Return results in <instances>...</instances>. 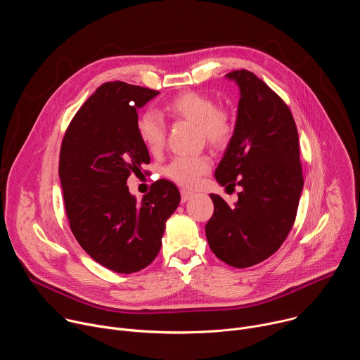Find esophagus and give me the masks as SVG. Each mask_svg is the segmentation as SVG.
Returning <instances> with one entry per match:
<instances>
[{
  "mask_svg": "<svg viewBox=\"0 0 360 360\" xmlns=\"http://www.w3.org/2000/svg\"><path fill=\"white\" fill-rule=\"evenodd\" d=\"M192 196H193V193H192V192L185 191V189H182V191H181V200H182L184 203H185V202H188Z\"/></svg>",
  "mask_w": 360,
  "mask_h": 360,
  "instance_id": "34e87169",
  "label": "esophagus"
}]
</instances>
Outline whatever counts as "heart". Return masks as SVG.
I'll use <instances>...</instances> for the list:
<instances>
[{
	"mask_svg": "<svg viewBox=\"0 0 360 360\" xmlns=\"http://www.w3.org/2000/svg\"><path fill=\"white\" fill-rule=\"evenodd\" d=\"M164 115L172 120H184L196 124L202 135L212 146L224 148L233 135L231 114L215 107L211 96L185 91L171 98L162 108ZM136 132L149 152H158L165 143L164 122L153 112H143L136 120ZM211 168V158L207 155L178 157L167 168L165 175L181 186H193L199 176Z\"/></svg>",
	"mask_w": 360,
	"mask_h": 360,
	"instance_id": "heart-1",
	"label": "heart"
}]
</instances>
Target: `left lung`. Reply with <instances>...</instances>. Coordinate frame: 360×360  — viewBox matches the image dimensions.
<instances>
[{"label":"left lung","mask_w":360,"mask_h":360,"mask_svg":"<svg viewBox=\"0 0 360 360\" xmlns=\"http://www.w3.org/2000/svg\"><path fill=\"white\" fill-rule=\"evenodd\" d=\"M239 88L236 124L215 178L242 191L233 207L212 193L205 226L212 252L233 268L268 259L290 232L303 188L299 136L285 102L253 72L225 75Z\"/></svg>","instance_id":"obj_1"}]
</instances>
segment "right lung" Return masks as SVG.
Masks as SVG:
<instances>
[{"label":"right lung","instance_id":"add662e5","mask_svg":"<svg viewBox=\"0 0 360 360\" xmlns=\"http://www.w3.org/2000/svg\"><path fill=\"white\" fill-rule=\"evenodd\" d=\"M158 94L121 81L102 84L78 110L61 145L58 175L71 231L94 261L117 274L138 272L157 258L181 200L167 179L152 184L141 202L127 185L149 164L136 120Z\"/></svg>","mask_w":360,"mask_h":360}]
</instances>
